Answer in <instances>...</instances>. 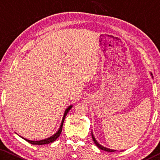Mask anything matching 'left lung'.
Returning <instances> with one entry per match:
<instances>
[{
	"label": "left lung",
	"instance_id": "1",
	"mask_svg": "<svg viewBox=\"0 0 160 160\" xmlns=\"http://www.w3.org/2000/svg\"><path fill=\"white\" fill-rule=\"evenodd\" d=\"M151 75H152V78H153V77H152V73H151ZM91 133H92V139H93V141H94V144H95L99 149H101V150H104V151H107V152H115V151H116L115 150H112V149H109V148H105V147H104V146H102V145H100L99 143L98 142H97V140L95 139V138H94V135H93V133H92V131Z\"/></svg>",
	"mask_w": 160,
	"mask_h": 160
}]
</instances>
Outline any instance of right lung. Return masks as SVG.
Wrapping results in <instances>:
<instances>
[{
	"mask_svg": "<svg viewBox=\"0 0 160 160\" xmlns=\"http://www.w3.org/2000/svg\"><path fill=\"white\" fill-rule=\"evenodd\" d=\"M72 107V105H70V106L68 107L66 110H65V112L63 113V118H62V121H61V123L60 127H59V128H58V131L56 132V133H54L53 135H51V137H48V138H45L44 140H30L26 139V138H23V137H21L20 135V137H21L22 138L24 139V140H25L27 142L31 143V144H32V145H45V144H48V143L55 141V140L59 137V135H61V132L62 131V128H63V122H64L65 118H66L67 113H68V112L70 110V109H71ZM15 133H16V132H15ZM16 134H17V133H16ZM17 135H18V134H17Z\"/></svg>",
	"mask_w": 160,
	"mask_h": 160,
	"instance_id": "obj_1",
	"label": "right lung"
}]
</instances>
